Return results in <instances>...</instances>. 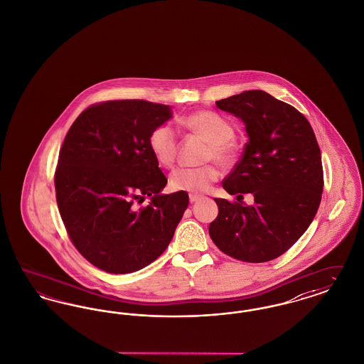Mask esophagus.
Returning a JSON list of instances; mask_svg holds the SVG:
<instances>
[{
    "instance_id": "34e87169",
    "label": "esophagus",
    "mask_w": 364,
    "mask_h": 364,
    "mask_svg": "<svg viewBox=\"0 0 364 364\" xmlns=\"http://www.w3.org/2000/svg\"><path fill=\"white\" fill-rule=\"evenodd\" d=\"M202 196L200 195H196V193H190V202L191 203H193V202H196V200H199Z\"/></svg>"
}]
</instances>
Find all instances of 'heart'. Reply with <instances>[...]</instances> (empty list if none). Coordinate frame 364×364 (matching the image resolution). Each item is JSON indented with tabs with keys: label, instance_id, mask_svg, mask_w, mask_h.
<instances>
[{
	"label": "heart",
	"instance_id": "1",
	"mask_svg": "<svg viewBox=\"0 0 364 364\" xmlns=\"http://www.w3.org/2000/svg\"><path fill=\"white\" fill-rule=\"evenodd\" d=\"M177 125L208 140L205 159H215L226 165L235 158V128L221 114L211 110H199L177 119ZM149 149L161 166L172 168L177 156V132L171 124H159L149 135ZM220 177V169L210 162L202 166H180L169 176L174 191L205 192Z\"/></svg>",
	"mask_w": 364,
	"mask_h": 364
}]
</instances>
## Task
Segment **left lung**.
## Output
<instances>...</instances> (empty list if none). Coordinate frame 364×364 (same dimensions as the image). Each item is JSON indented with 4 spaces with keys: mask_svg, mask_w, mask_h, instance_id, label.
<instances>
[{
    "mask_svg": "<svg viewBox=\"0 0 364 364\" xmlns=\"http://www.w3.org/2000/svg\"><path fill=\"white\" fill-rule=\"evenodd\" d=\"M242 119L248 141L223 181L230 195L252 193L255 203L214 199L217 218L208 226L226 255L251 263L276 259L307 230L323 191L321 150L309 120L294 106L262 90L217 101Z\"/></svg>",
    "mask_w": 364,
    "mask_h": 364,
    "instance_id": "8db88e82",
    "label": "left lung"
}]
</instances>
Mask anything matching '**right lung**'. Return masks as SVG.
I'll return each mask as SVG.
<instances>
[{"instance_id":"obj_1","label":"right lung","mask_w":364,"mask_h":364,"mask_svg":"<svg viewBox=\"0 0 364 364\" xmlns=\"http://www.w3.org/2000/svg\"><path fill=\"white\" fill-rule=\"evenodd\" d=\"M172 117L143 100L91 105L72 124L54 173L55 199L70 242L95 267L127 274L166 250L188 193H159L168 178L149 149L151 129ZM146 196L152 202L136 209Z\"/></svg>"}]
</instances>
